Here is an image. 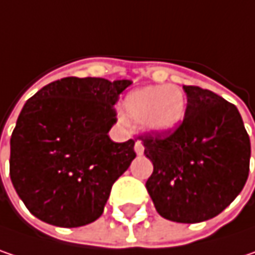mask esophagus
I'll return each instance as SVG.
<instances>
[{
  "mask_svg": "<svg viewBox=\"0 0 255 255\" xmlns=\"http://www.w3.org/2000/svg\"><path fill=\"white\" fill-rule=\"evenodd\" d=\"M143 145H142V142L140 140H136V143H135V152H136L137 155H142L143 154Z\"/></svg>",
  "mask_w": 255,
  "mask_h": 255,
  "instance_id": "1",
  "label": "esophagus"
}]
</instances>
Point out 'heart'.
Here are the masks:
<instances>
[{
    "label": "heart",
    "instance_id": "1",
    "mask_svg": "<svg viewBox=\"0 0 255 255\" xmlns=\"http://www.w3.org/2000/svg\"><path fill=\"white\" fill-rule=\"evenodd\" d=\"M187 113V97L174 84L148 85L130 91L123 100V115L130 125L156 135L177 130Z\"/></svg>",
    "mask_w": 255,
    "mask_h": 255
}]
</instances>
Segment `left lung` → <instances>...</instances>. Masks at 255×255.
<instances>
[{"label": "left lung", "instance_id": "1", "mask_svg": "<svg viewBox=\"0 0 255 255\" xmlns=\"http://www.w3.org/2000/svg\"><path fill=\"white\" fill-rule=\"evenodd\" d=\"M187 113L170 136H146L154 173L146 181L156 212L173 222L215 218L246 186L251 143L238 109L200 87L184 85Z\"/></svg>", "mask_w": 255, "mask_h": 255}]
</instances>
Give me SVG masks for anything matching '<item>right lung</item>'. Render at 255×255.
I'll list each match as a JSON object with an SVG mask.
<instances>
[{"label": "right lung", "mask_w": 255, "mask_h": 255, "mask_svg": "<svg viewBox=\"0 0 255 255\" xmlns=\"http://www.w3.org/2000/svg\"><path fill=\"white\" fill-rule=\"evenodd\" d=\"M129 80L68 77L30 97L9 139V177L37 219L77 228L99 219L135 140L113 142V104Z\"/></svg>", "instance_id": "add662e5"}]
</instances>
